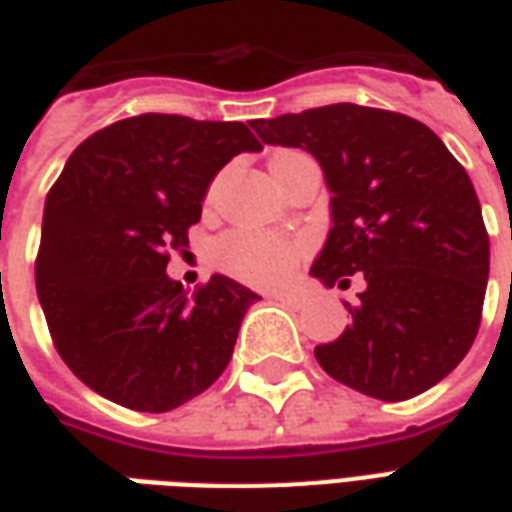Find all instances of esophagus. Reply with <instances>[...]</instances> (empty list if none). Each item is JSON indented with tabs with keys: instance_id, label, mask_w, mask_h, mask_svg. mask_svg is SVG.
Listing matches in <instances>:
<instances>
[{
	"instance_id": "34e87169",
	"label": "esophagus",
	"mask_w": 512,
	"mask_h": 512,
	"mask_svg": "<svg viewBox=\"0 0 512 512\" xmlns=\"http://www.w3.org/2000/svg\"><path fill=\"white\" fill-rule=\"evenodd\" d=\"M271 299L279 301L282 307H290V310H299L301 304H304V299H301V296H296V293H274Z\"/></svg>"
}]
</instances>
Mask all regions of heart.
Listing matches in <instances>:
<instances>
[{
    "label": "heart",
    "mask_w": 512,
    "mask_h": 512,
    "mask_svg": "<svg viewBox=\"0 0 512 512\" xmlns=\"http://www.w3.org/2000/svg\"><path fill=\"white\" fill-rule=\"evenodd\" d=\"M307 252L301 238L260 233V230H230L216 238L211 246V260L233 277L274 288L293 277V271Z\"/></svg>",
    "instance_id": "heart-1"
}]
</instances>
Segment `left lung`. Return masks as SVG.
<instances>
[{
	"label": "left lung",
	"instance_id": "obj_1",
	"mask_svg": "<svg viewBox=\"0 0 512 512\" xmlns=\"http://www.w3.org/2000/svg\"><path fill=\"white\" fill-rule=\"evenodd\" d=\"M266 145L318 158L332 230L310 274L348 288L354 323L318 345V365L378 400H408L450 376L472 348L488 285V233L466 169L414 117L356 104L252 120Z\"/></svg>",
	"mask_w": 512,
	"mask_h": 512
}]
</instances>
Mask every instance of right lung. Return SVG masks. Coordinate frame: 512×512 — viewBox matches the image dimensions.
Returning a JSON list of instances; mask_svg holds the SVG:
<instances>
[{
    "mask_svg": "<svg viewBox=\"0 0 512 512\" xmlns=\"http://www.w3.org/2000/svg\"><path fill=\"white\" fill-rule=\"evenodd\" d=\"M260 142L244 123L139 115L95 131L51 186L35 288L73 376L112 403L161 414L222 376L260 296L213 274L186 293L167 277L205 191Z\"/></svg>",
    "mask_w": 512,
    "mask_h": 512,
    "instance_id": "add662e5",
    "label": "right lung"
}]
</instances>
